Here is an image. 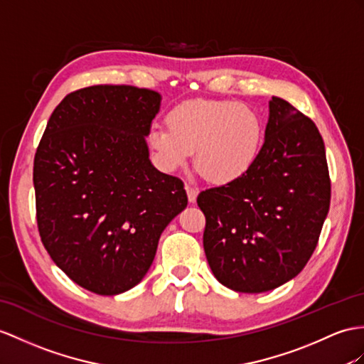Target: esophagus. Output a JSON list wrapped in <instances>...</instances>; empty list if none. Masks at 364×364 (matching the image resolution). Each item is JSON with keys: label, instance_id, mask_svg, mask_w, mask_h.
Returning a JSON list of instances; mask_svg holds the SVG:
<instances>
[{"label": "esophagus", "instance_id": "34e87169", "mask_svg": "<svg viewBox=\"0 0 364 364\" xmlns=\"http://www.w3.org/2000/svg\"><path fill=\"white\" fill-rule=\"evenodd\" d=\"M185 190H187V196H188V200H190L191 203L196 202L199 190H198V188H194V187H191L190 183H185Z\"/></svg>", "mask_w": 364, "mask_h": 364}]
</instances>
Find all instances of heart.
<instances>
[{
    "mask_svg": "<svg viewBox=\"0 0 364 364\" xmlns=\"http://www.w3.org/2000/svg\"><path fill=\"white\" fill-rule=\"evenodd\" d=\"M168 128L153 125L148 144L159 166L174 171L194 164L208 181L225 185L242 179L258 162L264 127L252 106L232 100H190L166 115Z\"/></svg>",
    "mask_w": 364,
    "mask_h": 364,
    "instance_id": "heart-1",
    "label": "heart"
}]
</instances>
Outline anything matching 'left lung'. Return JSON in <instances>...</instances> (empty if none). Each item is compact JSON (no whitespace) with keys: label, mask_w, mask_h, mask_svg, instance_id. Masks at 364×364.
I'll list each match as a JSON object with an SVG mask.
<instances>
[{"label":"left lung","mask_w":364,"mask_h":364,"mask_svg":"<svg viewBox=\"0 0 364 364\" xmlns=\"http://www.w3.org/2000/svg\"><path fill=\"white\" fill-rule=\"evenodd\" d=\"M203 250L220 284L262 294L286 284L312 256L331 205L324 141L281 97L269 102L258 162L242 179L202 191Z\"/></svg>","instance_id":"1"}]
</instances>
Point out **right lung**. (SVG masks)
Returning <instances> with one entry per match:
<instances>
[{
  "mask_svg": "<svg viewBox=\"0 0 364 364\" xmlns=\"http://www.w3.org/2000/svg\"><path fill=\"white\" fill-rule=\"evenodd\" d=\"M162 95L99 85L52 112L33 161L41 241L75 284L99 295L137 286L166 225L188 203L183 183L149 161Z\"/></svg>",
  "mask_w": 364,
  "mask_h": 364,
  "instance_id": "1",
  "label": "right lung"
}]
</instances>
